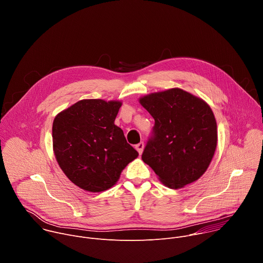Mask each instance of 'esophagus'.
Returning a JSON list of instances; mask_svg holds the SVG:
<instances>
[{"label":"esophagus","mask_w":263,"mask_h":263,"mask_svg":"<svg viewBox=\"0 0 263 263\" xmlns=\"http://www.w3.org/2000/svg\"><path fill=\"white\" fill-rule=\"evenodd\" d=\"M135 148L137 149V152L139 153V155H141V154H142V151H143V148H144V143H143V142L137 143V144L135 145Z\"/></svg>","instance_id":"1"}]
</instances>
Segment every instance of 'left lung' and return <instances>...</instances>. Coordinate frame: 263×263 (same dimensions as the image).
<instances>
[{
	"label": "left lung",
	"instance_id": "obj_1",
	"mask_svg": "<svg viewBox=\"0 0 263 263\" xmlns=\"http://www.w3.org/2000/svg\"><path fill=\"white\" fill-rule=\"evenodd\" d=\"M138 101L155 120L154 136L141 156L143 162L173 190L201 178L217 143L216 121L210 106L177 87L148 93Z\"/></svg>",
	"mask_w": 263,
	"mask_h": 263
}]
</instances>
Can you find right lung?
Returning a JSON list of instances; mask_svg holds the SVG:
<instances>
[{
    "mask_svg": "<svg viewBox=\"0 0 263 263\" xmlns=\"http://www.w3.org/2000/svg\"><path fill=\"white\" fill-rule=\"evenodd\" d=\"M121 101L81 100L53 122V151L65 176L81 190L105 192L138 153L115 125Z\"/></svg>",
    "mask_w": 263,
    "mask_h": 263,
    "instance_id": "right-lung-1",
    "label": "right lung"
}]
</instances>
